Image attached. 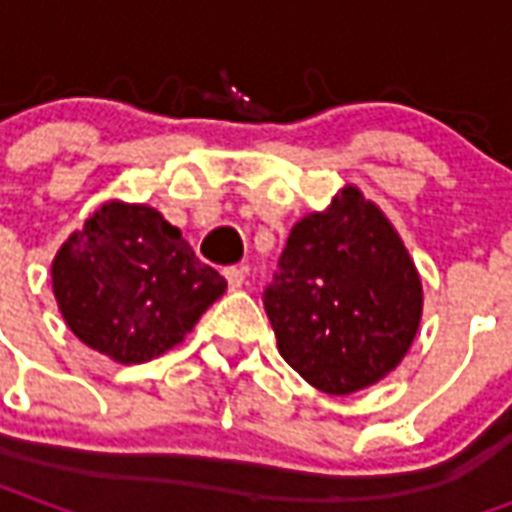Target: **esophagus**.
Returning <instances> with one entry per match:
<instances>
[{"mask_svg": "<svg viewBox=\"0 0 512 512\" xmlns=\"http://www.w3.org/2000/svg\"><path fill=\"white\" fill-rule=\"evenodd\" d=\"M224 279H227V285H230V290L244 288V282H246V268H244V266H230V268H224Z\"/></svg>", "mask_w": 512, "mask_h": 512, "instance_id": "1", "label": "esophagus"}]
</instances>
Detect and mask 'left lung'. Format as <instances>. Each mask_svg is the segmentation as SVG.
<instances>
[{"label":"left lung","mask_w":512,"mask_h":512,"mask_svg":"<svg viewBox=\"0 0 512 512\" xmlns=\"http://www.w3.org/2000/svg\"><path fill=\"white\" fill-rule=\"evenodd\" d=\"M263 307L285 362L321 392L351 395L406 356L422 285L384 213L348 186L293 224Z\"/></svg>","instance_id":"8db88e82"}]
</instances>
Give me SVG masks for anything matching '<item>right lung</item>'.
<instances>
[{
    "label": "right lung",
    "instance_id": "1",
    "mask_svg": "<svg viewBox=\"0 0 512 512\" xmlns=\"http://www.w3.org/2000/svg\"><path fill=\"white\" fill-rule=\"evenodd\" d=\"M54 296L71 332L120 365L178 345L227 288L178 227L147 205L106 202L62 246Z\"/></svg>",
    "mask_w": 512,
    "mask_h": 512
}]
</instances>
